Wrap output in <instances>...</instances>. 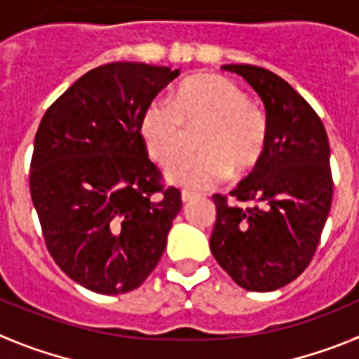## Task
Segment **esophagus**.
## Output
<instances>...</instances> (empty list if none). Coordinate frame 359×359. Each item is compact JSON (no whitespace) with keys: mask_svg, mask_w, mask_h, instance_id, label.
<instances>
[{"mask_svg":"<svg viewBox=\"0 0 359 359\" xmlns=\"http://www.w3.org/2000/svg\"><path fill=\"white\" fill-rule=\"evenodd\" d=\"M196 195L195 193H191V191H182V202L187 203L191 202V200H195Z\"/></svg>","mask_w":359,"mask_h":359,"instance_id":"obj_1","label":"esophagus"}]
</instances>
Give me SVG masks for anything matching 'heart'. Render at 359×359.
I'll return each mask as SVG.
<instances>
[{"instance_id": "obj_1", "label": "heart", "mask_w": 359, "mask_h": 359, "mask_svg": "<svg viewBox=\"0 0 359 359\" xmlns=\"http://www.w3.org/2000/svg\"><path fill=\"white\" fill-rule=\"evenodd\" d=\"M140 136L149 156L168 168L186 152L187 134L198 130V154L168 172V180L187 189H210L229 173L236 179L259 170L269 147V118L246 90L225 76L196 74L172 93V106L154 100L143 109Z\"/></svg>"}]
</instances>
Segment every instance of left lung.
Here are the masks:
<instances>
[{
    "label": "left lung",
    "mask_w": 359,
    "mask_h": 359,
    "mask_svg": "<svg viewBox=\"0 0 359 359\" xmlns=\"http://www.w3.org/2000/svg\"><path fill=\"white\" fill-rule=\"evenodd\" d=\"M260 95L269 118L267 154L257 172L214 195L210 251L237 285L271 292L296 280L319 246L333 200L330 142L323 120L280 76L257 65H223Z\"/></svg>",
    "instance_id": "8db88e82"
}]
</instances>
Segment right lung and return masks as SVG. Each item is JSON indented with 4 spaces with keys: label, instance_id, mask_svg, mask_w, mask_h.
Masks as SVG:
<instances>
[{
    "label": "right lung",
    "instance_id": "1",
    "mask_svg": "<svg viewBox=\"0 0 359 359\" xmlns=\"http://www.w3.org/2000/svg\"><path fill=\"white\" fill-rule=\"evenodd\" d=\"M180 70L115 62L63 92L35 134L29 193L60 269L85 289L126 294L157 266L180 191L164 187L140 136L143 109Z\"/></svg>",
    "mask_w": 359,
    "mask_h": 359
}]
</instances>
